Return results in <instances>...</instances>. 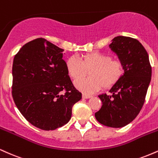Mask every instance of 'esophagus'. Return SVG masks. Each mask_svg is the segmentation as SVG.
Here are the masks:
<instances>
[{
    "label": "esophagus",
    "instance_id": "34e87169",
    "mask_svg": "<svg viewBox=\"0 0 158 158\" xmlns=\"http://www.w3.org/2000/svg\"><path fill=\"white\" fill-rule=\"evenodd\" d=\"M82 97L84 98V99H89V98L91 97V96H90V95H87V94H82Z\"/></svg>",
    "mask_w": 158,
    "mask_h": 158
}]
</instances>
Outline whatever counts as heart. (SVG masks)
<instances>
[{
    "instance_id": "heart-1",
    "label": "heart",
    "mask_w": 158,
    "mask_h": 158,
    "mask_svg": "<svg viewBox=\"0 0 158 158\" xmlns=\"http://www.w3.org/2000/svg\"><path fill=\"white\" fill-rule=\"evenodd\" d=\"M66 68L74 80L80 78L90 70V78L75 81L77 89L84 94H91L101 89L111 88L122 79L124 64L119 59H113L108 54L95 52L78 57L72 56L66 61Z\"/></svg>"
}]
</instances>
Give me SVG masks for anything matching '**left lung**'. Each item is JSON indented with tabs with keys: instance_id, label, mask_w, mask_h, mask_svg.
Listing matches in <instances>:
<instances>
[{
	"instance_id": "1",
	"label": "left lung",
	"mask_w": 158,
	"mask_h": 158,
	"mask_svg": "<svg viewBox=\"0 0 158 158\" xmlns=\"http://www.w3.org/2000/svg\"><path fill=\"white\" fill-rule=\"evenodd\" d=\"M109 48L124 64V74L110 88V94L99 95L102 106L95 117L104 126L122 128L136 118L144 104L152 67L147 52L138 40L117 36Z\"/></svg>"
}]
</instances>
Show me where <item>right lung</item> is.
<instances>
[{
    "label": "right lung",
    "instance_id": "obj_1",
    "mask_svg": "<svg viewBox=\"0 0 158 158\" xmlns=\"http://www.w3.org/2000/svg\"><path fill=\"white\" fill-rule=\"evenodd\" d=\"M63 51L40 38L23 45L14 57V102L29 123L45 131L67 124L73 105L81 99L68 76Z\"/></svg>",
    "mask_w": 158,
    "mask_h": 158
}]
</instances>
